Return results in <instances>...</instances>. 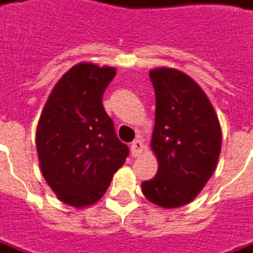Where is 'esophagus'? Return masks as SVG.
Here are the masks:
<instances>
[{
    "label": "esophagus",
    "mask_w": 253,
    "mask_h": 253,
    "mask_svg": "<svg viewBox=\"0 0 253 253\" xmlns=\"http://www.w3.org/2000/svg\"><path fill=\"white\" fill-rule=\"evenodd\" d=\"M143 149H144V144H143V142L140 140V139L133 140V142H132V144H130V151H132V154H133L135 157L139 156V154L143 151Z\"/></svg>",
    "instance_id": "34e87169"
}]
</instances>
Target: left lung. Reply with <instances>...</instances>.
<instances>
[{"instance_id":"obj_1","label":"left lung","mask_w":253,"mask_h":253,"mask_svg":"<svg viewBox=\"0 0 253 253\" xmlns=\"http://www.w3.org/2000/svg\"><path fill=\"white\" fill-rule=\"evenodd\" d=\"M156 90V123L151 150L156 177L142 183L150 203L179 208L191 203L210 180L222 149V129L201 86L170 67L150 70Z\"/></svg>"}]
</instances>
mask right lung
Instances as JSON below:
<instances>
[{"mask_svg":"<svg viewBox=\"0 0 253 253\" xmlns=\"http://www.w3.org/2000/svg\"><path fill=\"white\" fill-rule=\"evenodd\" d=\"M116 67L78 63L53 86L45 103L36 146L43 179L62 203H97L129 154L118 140L102 97Z\"/></svg>","mask_w":253,"mask_h":253,"instance_id":"1","label":"right lung"}]
</instances>
